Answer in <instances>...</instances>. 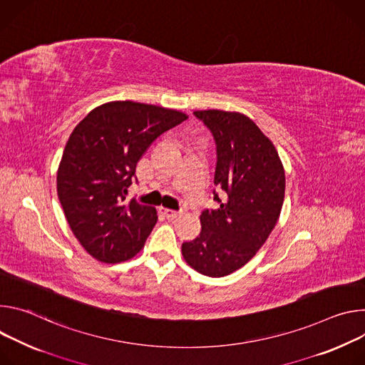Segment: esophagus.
<instances>
[{"label":"esophagus","mask_w":365,"mask_h":365,"mask_svg":"<svg viewBox=\"0 0 365 365\" xmlns=\"http://www.w3.org/2000/svg\"><path fill=\"white\" fill-rule=\"evenodd\" d=\"M160 213L167 216L168 219H175L177 216H180V210H173V209H167V207H160Z\"/></svg>","instance_id":"esophagus-1"}]
</instances>
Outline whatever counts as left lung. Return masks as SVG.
<instances>
[{
	"label": "left lung",
	"mask_w": 365,
	"mask_h": 365,
	"mask_svg": "<svg viewBox=\"0 0 365 365\" xmlns=\"http://www.w3.org/2000/svg\"><path fill=\"white\" fill-rule=\"evenodd\" d=\"M216 142L213 200L203 210L201 232L181 251L185 262L207 277H225L244 267L265 244L284 201L286 175L272 142L245 114L201 110Z\"/></svg>",
	"instance_id": "left-lung-1"
}]
</instances>
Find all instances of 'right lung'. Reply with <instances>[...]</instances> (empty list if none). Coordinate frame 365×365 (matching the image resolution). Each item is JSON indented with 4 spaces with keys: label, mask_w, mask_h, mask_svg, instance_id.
I'll list each match as a JSON object with an SVG mask.
<instances>
[{
    "label": "right lung",
    "mask_w": 365,
    "mask_h": 365,
    "mask_svg": "<svg viewBox=\"0 0 365 365\" xmlns=\"http://www.w3.org/2000/svg\"><path fill=\"white\" fill-rule=\"evenodd\" d=\"M188 115L152 104L111 101L90 111L71 133L56 177L68 225L96 259L117 264L143 248L158 215L128 201L136 165L150 143Z\"/></svg>",
    "instance_id": "right-lung-1"
}]
</instances>
